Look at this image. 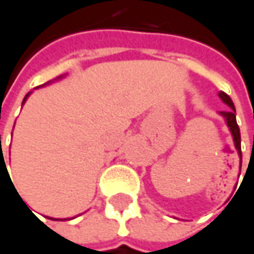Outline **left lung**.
<instances>
[{
    "instance_id": "obj_1",
    "label": "left lung",
    "mask_w": 254,
    "mask_h": 254,
    "mask_svg": "<svg viewBox=\"0 0 254 254\" xmlns=\"http://www.w3.org/2000/svg\"><path fill=\"white\" fill-rule=\"evenodd\" d=\"M220 99L230 108V111H224V112H220V115L226 119L227 122V127L230 129L231 136H233V141H234V146L239 152V157H240V167H242V139H240V129L237 125V121H236V109H234V103L230 99L229 95H226L224 92H220L218 93Z\"/></svg>"
}]
</instances>
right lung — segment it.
<instances>
[{"label": "right lung", "instance_id": "1", "mask_svg": "<svg viewBox=\"0 0 254 254\" xmlns=\"http://www.w3.org/2000/svg\"><path fill=\"white\" fill-rule=\"evenodd\" d=\"M59 79H60V77H59ZM30 93H31V92H30ZM30 93H27V95H25V97H24V100H23V103H25V100H27V97H28V95H30ZM0 138H1V136H0ZM0 145H1V141H0ZM0 159L2 161V162H4V165H5V161H4V155H2V157H0ZM5 170H7V165H5Z\"/></svg>", "mask_w": 254, "mask_h": 254}]
</instances>
